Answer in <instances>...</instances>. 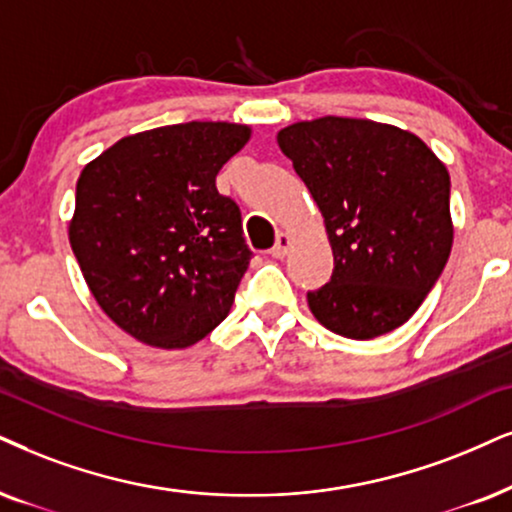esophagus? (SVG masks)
Wrapping results in <instances>:
<instances>
[{"label":"esophagus","instance_id":"esophagus-1","mask_svg":"<svg viewBox=\"0 0 512 512\" xmlns=\"http://www.w3.org/2000/svg\"><path fill=\"white\" fill-rule=\"evenodd\" d=\"M288 248H290V236L288 234H278L274 248H271V255L283 257L288 252Z\"/></svg>","mask_w":512,"mask_h":512}]
</instances>
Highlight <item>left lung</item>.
Wrapping results in <instances>:
<instances>
[{"label": "left lung", "instance_id": "obj_1", "mask_svg": "<svg viewBox=\"0 0 512 512\" xmlns=\"http://www.w3.org/2000/svg\"><path fill=\"white\" fill-rule=\"evenodd\" d=\"M333 248V276L309 290L328 331L371 340L399 328L437 283L454 243L446 167L416 134L357 118L278 132Z\"/></svg>", "mask_w": 512, "mask_h": 512}]
</instances>
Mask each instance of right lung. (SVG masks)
<instances>
[{"label":"right lung","instance_id":"right-lung-1","mask_svg":"<svg viewBox=\"0 0 512 512\" xmlns=\"http://www.w3.org/2000/svg\"><path fill=\"white\" fill-rule=\"evenodd\" d=\"M250 127L184 122L120 139L77 179L70 248L101 309L146 345L203 340L234 304L252 250L217 191Z\"/></svg>","mask_w":512,"mask_h":512}]
</instances>
